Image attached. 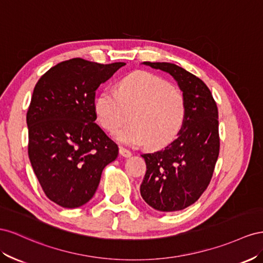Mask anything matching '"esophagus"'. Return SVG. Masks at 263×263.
Segmentation results:
<instances>
[{
	"label": "esophagus",
	"mask_w": 263,
	"mask_h": 263,
	"mask_svg": "<svg viewBox=\"0 0 263 263\" xmlns=\"http://www.w3.org/2000/svg\"><path fill=\"white\" fill-rule=\"evenodd\" d=\"M119 152H120V155L123 156V157H130L132 155V153L129 151V149H126L124 147H120Z\"/></svg>",
	"instance_id": "1"
}]
</instances>
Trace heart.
Here are the masks:
<instances>
[{"mask_svg": "<svg viewBox=\"0 0 263 263\" xmlns=\"http://www.w3.org/2000/svg\"><path fill=\"white\" fill-rule=\"evenodd\" d=\"M95 111L108 131L116 130L131 114V123L118 129L115 139L130 146L146 143L160 147L181 131L186 104L183 93L166 80L147 71H136L119 82L117 92L106 90L99 93Z\"/></svg>", "mask_w": 263, "mask_h": 263, "instance_id": "obj_1", "label": "heart"}]
</instances>
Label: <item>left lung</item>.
I'll return each instance as SVG.
<instances>
[{
	"label": "left lung",
	"instance_id": "1",
	"mask_svg": "<svg viewBox=\"0 0 263 263\" xmlns=\"http://www.w3.org/2000/svg\"><path fill=\"white\" fill-rule=\"evenodd\" d=\"M173 77L185 98L186 116L177 139L159 151L141 154L146 173L141 196L160 212L194 204L211 182L219 154L218 109L211 90L195 74L171 63L144 62Z\"/></svg>",
	"mask_w": 263,
	"mask_h": 263
}]
</instances>
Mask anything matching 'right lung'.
Returning <instances> with one entry per match:
<instances>
[{"label": "right lung", "mask_w": 263, "mask_h": 263, "mask_svg": "<svg viewBox=\"0 0 263 263\" xmlns=\"http://www.w3.org/2000/svg\"><path fill=\"white\" fill-rule=\"evenodd\" d=\"M124 65L72 58L51 67L34 88L26 115L29 161L46 196L64 208L87 204L118 157V145L95 123V96Z\"/></svg>", "instance_id": "add662e5"}]
</instances>
